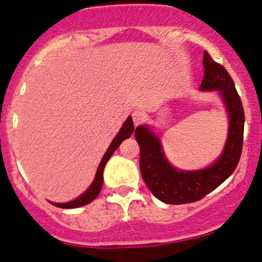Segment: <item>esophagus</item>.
<instances>
[{
	"mask_svg": "<svg viewBox=\"0 0 262 262\" xmlns=\"http://www.w3.org/2000/svg\"><path fill=\"white\" fill-rule=\"evenodd\" d=\"M132 117H133V122L135 125L140 124V123L144 121V113L140 112V111H134L133 114H132Z\"/></svg>",
	"mask_w": 262,
	"mask_h": 262,
	"instance_id": "obj_1",
	"label": "esophagus"
}]
</instances>
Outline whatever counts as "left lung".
Instances as JSON below:
<instances>
[{
    "instance_id": "1",
    "label": "left lung",
    "mask_w": 262,
    "mask_h": 262,
    "mask_svg": "<svg viewBox=\"0 0 262 262\" xmlns=\"http://www.w3.org/2000/svg\"><path fill=\"white\" fill-rule=\"evenodd\" d=\"M203 68L200 91H218L229 119L227 140L217 160L200 170L176 169L167 160L160 138L150 125H138L135 129V139L140 146L141 176L151 193L164 203L183 204L203 198L234 172L242 155L245 117L234 81L207 52Z\"/></svg>"
}]
</instances>
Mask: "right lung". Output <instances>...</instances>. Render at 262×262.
I'll use <instances>...</instances> for the list:
<instances>
[{
  "instance_id": "1",
  "label": "right lung",
  "mask_w": 262,
  "mask_h": 262,
  "mask_svg": "<svg viewBox=\"0 0 262 262\" xmlns=\"http://www.w3.org/2000/svg\"><path fill=\"white\" fill-rule=\"evenodd\" d=\"M133 132H134V123H133V119H132V117L129 116L128 118L125 119V122L123 123L122 128L119 129L118 134L114 137L112 143L110 144L107 151L104 152L103 158H102L100 165H98V169H97V172H96L95 179H93V181L91 185H90V187L87 188L82 194H80L79 197L75 198L73 201H70V202H66V203L50 202V203H52L53 206L59 207V208H79V207L86 206V204L92 202V201L100 194L102 189V185H103V170H104V166H106L107 161L110 160L111 156H112L114 151H116L117 148L121 145L122 141L128 139V138H130V135L133 134Z\"/></svg>"
}]
</instances>
